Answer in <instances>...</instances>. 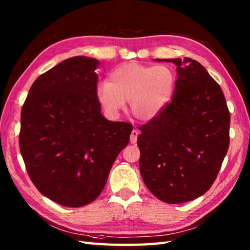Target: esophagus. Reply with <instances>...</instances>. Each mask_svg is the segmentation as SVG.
I'll return each instance as SVG.
<instances>
[{"instance_id":"1","label":"esophagus","mask_w":250,"mask_h":250,"mask_svg":"<svg viewBox=\"0 0 250 250\" xmlns=\"http://www.w3.org/2000/svg\"><path fill=\"white\" fill-rule=\"evenodd\" d=\"M137 136H139V131L137 130H133L131 132V135H130V142L132 144H135L136 141H137Z\"/></svg>"}]
</instances>
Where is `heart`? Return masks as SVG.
<instances>
[{
  "instance_id": "obj_1",
  "label": "heart",
  "mask_w": 250,
  "mask_h": 250,
  "mask_svg": "<svg viewBox=\"0 0 250 250\" xmlns=\"http://www.w3.org/2000/svg\"><path fill=\"white\" fill-rule=\"evenodd\" d=\"M176 74L168 65L121 64L109 74L108 82H99L95 98L109 118H117L129 102L130 113L140 121L156 119L171 103Z\"/></svg>"
}]
</instances>
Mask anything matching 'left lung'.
<instances>
[{"mask_svg":"<svg viewBox=\"0 0 250 250\" xmlns=\"http://www.w3.org/2000/svg\"><path fill=\"white\" fill-rule=\"evenodd\" d=\"M177 66L172 102L140 128V171L146 187L166 203L204 194L229 148L230 113L220 86L198 61L155 59Z\"/></svg>","mask_w":250,"mask_h":250,"instance_id":"left-lung-1","label":"left lung"}]
</instances>
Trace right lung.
<instances>
[{
	"instance_id": "add662e5",
	"label": "right lung",
	"mask_w": 250,
	"mask_h": 250,
	"mask_svg": "<svg viewBox=\"0 0 250 250\" xmlns=\"http://www.w3.org/2000/svg\"><path fill=\"white\" fill-rule=\"evenodd\" d=\"M99 64L83 56L62 61L36 78L21 109L19 147L32 183L66 207L98 198L130 141L132 125L101 114Z\"/></svg>"
}]
</instances>
